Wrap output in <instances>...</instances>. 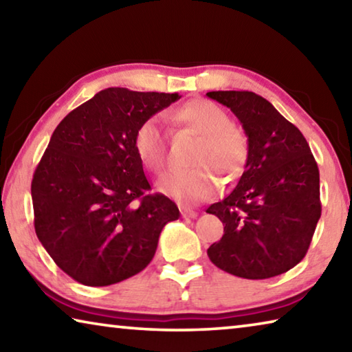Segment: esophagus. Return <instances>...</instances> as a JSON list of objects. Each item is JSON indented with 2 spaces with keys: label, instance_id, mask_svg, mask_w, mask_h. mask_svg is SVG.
<instances>
[{
  "label": "esophagus",
  "instance_id": "esophagus-1",
  "mask_svg": "<svg viewBox=\"0 0 352 352\" xmlns=\"http://www.w3.org/2000/svg\"><path fill=\"white\" fill-rule=\"evenodd\" d=\"M182 216L183 217H189V219H195L197 217V211L194 210H189V208H182Z\"/></svg>",
  "mask_w": 352,
  "mask_h": 352
}]
</instances>
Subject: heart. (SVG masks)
<instances>
[{
	"label": "heart",
	"instance_id": "heart-1",
	"mask_svg": "<svg viewBox=\"0 0 352 352\" xmlns=\"http://www.w3.org/2000/svg\"><path fill=\"white\" fill-rule=\"evenodd\" d=\"M170 119L200 135L192 155L195 168L170 170L157 182L158 189L180 204H200L219 190L211 168L223 170L226 182L239 178L248 163V140L230 115L212 100L192 99L170 113ZM135 152L147 170L160 172L166 163V133L158 118H147L133 136Z\"/></svg>",
	"mask_w": 352,
	"mask_h": 352
}]
</instances>
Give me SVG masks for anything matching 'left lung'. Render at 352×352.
I'll return each instance as SVG.
<instances>
[{"label":"left lung","mask_w":352,"mask_h":352,"mask_svg":"<svg viewBox=\"0 0 352 352\" xmlns=\"http://www.w3.org/2000/svg\"><path fill=\"white\" fill-rule=\"evenodd\" d=\"M206 96L228 107L248 138V163L239 183L206 210L225 225L208 256L239 278L281 275L305 258L321 216L317 162L300 130L259 94Z\"/></svg>","instance_id":"1"}]
</instances>
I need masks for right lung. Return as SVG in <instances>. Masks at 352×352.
<instances>
[{"label": "right lung", "instance_id": "1", "mask_svg": "<svg viewBox=\"0 0 352 352\" xmlns=\"http://www.w3.org/2000/svg\"><path fill=\"white\" fill-rule=\"evenodd\" d=\"M178 93L107 88L56 127L34 172L31 194L38 241L77 283L102 287L144 270L177 205L151 189L135 152L142 121Z\"/></svg>", "mask_w": 352, "mask_h": 352}]
</instances>
